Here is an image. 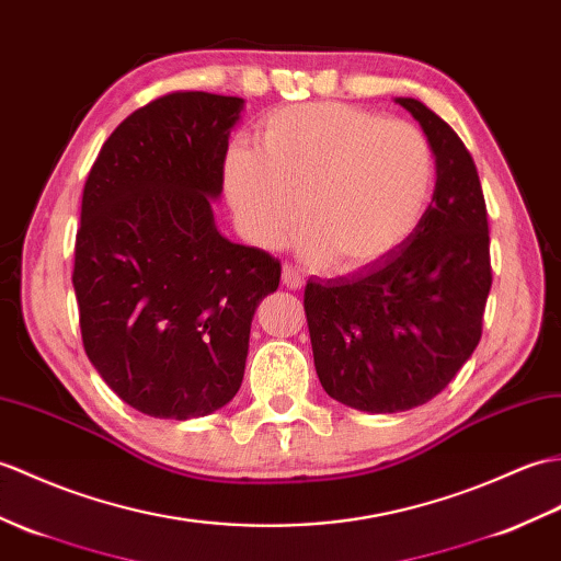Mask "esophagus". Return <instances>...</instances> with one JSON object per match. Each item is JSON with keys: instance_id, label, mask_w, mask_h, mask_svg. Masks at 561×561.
<instances>
[{"instance_id": "1", "label": "esophagus", "mask_w": 561, "mask_h": 561, "mask_svg": "<svg viewBox=\"0 0 561 561\" xmlns=\"http://www.w3.org/2000/svg\"><path fill=\"white\" fill-rule=\"evenodd\" d=\"M282 284L286 286V289H301V286H304V272L298 270L296 265L286 263L284 270H282Z\"/></svg>"}]
</instances>
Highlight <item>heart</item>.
<instances>
[{"instance_id": "b5f03b06", "label": "heart", "mask_w": 561, "mask_h": 561, "mask_svg": "<svg viewBox=\"0 0 561 561\" xmlns=\"http://www.w3.org/2000/svg\"><path fill=\"white\" fill-rule=\"evenodd\" d=\"M437 154L423 128L344 102L270 114L257 150L227 154L225 186L249 237L275 245L304 219L306 251L358 270L407 241L433 201Z\"/></svg>"}]
</instances>
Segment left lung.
I'll return each mask as SVG.
<instances>
[{
	"instance_id": "obj_1",
	"label": "left lung",
	"mask_w": 561,
	"mask_h": 561,
	"mask_svg": "<svg viewBox=\"0 0 561 561\" xmlns=\"http://www.w3.org/2000/svg\"><path fill=\"white\" fill-rule=\"evenodd\" d=\"M397 102L435 148L433 203L397 251L358 275L308 279L304 294L324 392L368 413L415 409L454 380L483 334L492 286L488 207L471 152L423 102Z\"/></svg>"
}]
</instances>
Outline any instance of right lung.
<instances>
[{"instance_id":"add662e5","label":"right lung","mask_w":561,"mask_h":561,"mask_svg":"<svg viewBox=\"0 0 561 561\" xmlns=\"http://www.w3.org/2000/svg\"><path fill=\"white\" fill-rule=\"evenodd\" d=\"M241 110V98L167 93L114 128L85 181L73 260L83 348L152 419L233 399L255 308L279 286V260L227 241L210 207Z\"/></svg>"}]
</instances>
